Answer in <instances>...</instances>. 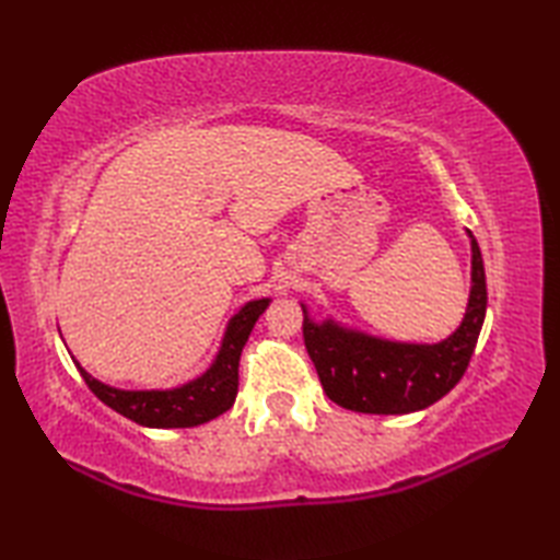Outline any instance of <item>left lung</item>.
<instances>
[{
  "instance_id": "1",
  "label": "left lung",
  "mask_w": 560,
  "mask_h": 560,
  "mask_svg": "<svg viewBox=\"0 0 560 560\" xmlns=\"http://www.w3.org/2000/svg\"><path fill=\"white\" fill-rule=\"evenodd\" d=\"M471 245V287L459 327L435 343L392 341L337 323L317 319L303 307L305 349L327 397L359 413H411L431 407L467 371L486 317V271L477 237Z\"/></svg>"
}]
</instances>
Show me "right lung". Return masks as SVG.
<instances>
[{
  "label": "right lung",
  "instance_id": "add662e5",
  "mask_svg": "<svg viewBox=\"0 0 560 560\" xmlns=\"http://www.w3.org/2000/svg\"><path fill=\"white\" fill-rule=\"evenodd\" d=\"M271 299L247 301L225 325L221 347L213 355L211 365L185 385L165 389H122L101 383L86 368L71 355L89 389L110 409L122 413L125 419L147 428H192L223 411H229L237 395V365H241L243 347L249 339L259 315L267 311Z\"/></svg>",
  "mask_w": 560,
  "mask_h": 560
}]
</instances>
